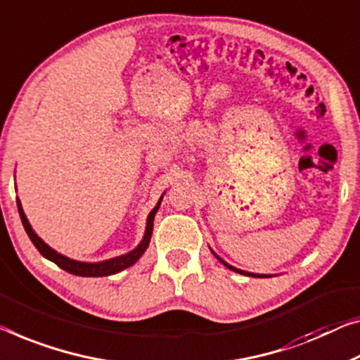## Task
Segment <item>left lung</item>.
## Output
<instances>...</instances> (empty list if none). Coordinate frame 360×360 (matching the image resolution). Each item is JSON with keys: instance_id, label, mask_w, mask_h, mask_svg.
<instances>
[{"instance_id": "8db88e82", "label": "left lung", "mask_w": 360, "mask_h": 360, "mask_svg": "<svg viewBox=\"0 0 360 360\" xmlns=\"http://www.w3.org/2000/svg\"><path fill=\"white\" fill-rule=\"evenodd\" d=\"M210 252H212V254L214 255V257H217V259L219 260V262H221V264L224 265V266H226V268H229V270H233V271H236V273H239V275H245V276H252V278H270L271 275H260V273H250V271H244V270H239V268H236V266H233V265H229L228 264V262H224L223 259H221V257H219L218 254H217V252H213V249L210 248Z\"/></svg>"}]
</instances>
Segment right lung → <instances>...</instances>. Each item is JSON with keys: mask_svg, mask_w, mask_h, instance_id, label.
Returning a JSON list of instances; mask_svg holds the SVG:
<instances>
[{"mask_svg": "<svg viewBox=\"0 0 360 360\" xmlns=\"http://www.w3.org/2000/svg\"><path fill=\"white\" fill-rule=\"evenodd\" d=\"M165 195V192H163ZM163 195L160 197V200L157 205L153 207V210L148 213L147 217V226H146V233H143V238L141 243L137 244L136 249H132L131 252H127V254H122V255H117V257H112V259L108 260H101V262H80V260H74V259H69V257L60 254V252H56L55 249H51L50 245H48L45 240L41 238H39V234H37L34 229H32L29 219H27L25 213L22 210V203L18 198V210L20 214V219H22V224H24V229L27 236H29L32 243L37 249H39L40 254L48 259L53 264H56L63 270H66L68 273H71V275H77V276H110V275H115V273H120L122 270H126V268L132 266L136 262L141 259L143 255V252L147 250L148 244H150V239H152V233H153V219H155V214H157L160 205H162V200H163Z\"/></svg>", "mask_w": 360, "mask_h": 360, "instance_id": "obj_1", "label": "right lung"}]
</instances>
